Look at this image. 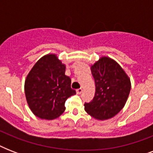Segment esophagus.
I'll return each instance as SVG.
<instances>
[{"label":"esophagus","instance_id":"esophagus-1","mask_svg":"<svg viewBox=\"0 0 153 153\" xmlns=\"http://www.w3.org/2000/svg\"><path fill=\"white\" fill-rule=\"evenodd\" d=\"M82 92V88H79V89H77L76 90V93L78 94H80Z\"/></svg>","mask_w":153,"mask_h":153}]
</instances>
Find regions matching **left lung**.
I'll return each mask as SVG.
<instances>
[{
  "label": "left lung",
  "mask_w": 153,
  "mask_h": 153,
  "mask_svg": "<svg viewBox=\"0 0 153 153\" xmlns=\"http://www.w3.org/2000/svg\"><path fill=\"white\" fill-rule=\"evenodd\" d=\"M95 82L93 100L85 103V110L97 120L112 118L123 109L131 90L130 79L121 67L104 56L91 67Z\"/></svg>",
  "instance_id": "1"
}]
</instances>
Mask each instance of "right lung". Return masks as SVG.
<instances>
[{
  "instance_id": "right-lung-1",
  "label": "right lung",
  "mask_w": 153,
  "mask_h": 153,
  "mask_svg": "<svg viewBox=\"0 0 153 153\" xmlns=\"http://www.w3.org/2000/svg\"><path fill=\"white\" fill-rule=\"evenodd\" d=\"M66 66L55 54L40 58L25 79V92L28 106L36 117L53 120L64 112L65 102L74 95L71 80L65 74Z\"/></svg>"
}]
</instances>
